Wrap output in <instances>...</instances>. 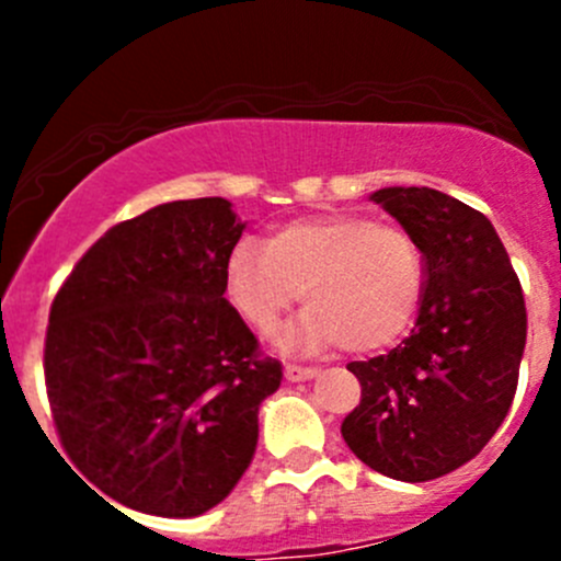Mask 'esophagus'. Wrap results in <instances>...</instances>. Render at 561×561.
Masks as SVG:
<instances>
[{
  "mask_svg": "<svg viewBox=\"0 0 561 561\" xmlns=\"http://www.w3.org/2000/svg\"><path fill=\"white\" fill-rule=\"evenodd\" d=\"M314 377H317V369H312V366H285L287 382H307V380H314Z\"/></svg>",
  "mask_w": 561,
  "mask_h": 561,
  "instance_id": "obj_1",
  "label": "esophagus"
}]
</instances>
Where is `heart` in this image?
Returning <instances> with one entry per match:
<instances>
[{
    "mask_svg": "<svg viewBox=\"0 0 561 561\" xmlns=\"http://www.w3.org/2000/svg\"><path fill=\"white\" fill-rule=\"evenodd\" d=\"M228 298L257 336H271L293 304L307 312L287 333L293 350L375 353L410 328L423 293V260L399 228L364 217H309L265 244L241 241L225 265Z\"/></svg>",
    "mask_w": 561,
    "mask_h": 561,
    "instance_id": "obj_1",
    "label": "heart"
}]
</instances>
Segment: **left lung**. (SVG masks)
<instances>
[{
  "mask_svg": "<svg viewBox=\"0 0 561 561\" xmlns=\"http://www.w3.org/2000/svg\"><path fill=\"white\" fill-rule=\"evenodd\" d=\"M371 201L421 249L423 296L399 347L347 366L360 404L342 437L375 472L423 483L478 456L505 421L526 344L524 293L472 206L428 186H386Z\"/></svg>",
  "mask_w": 561,
  "mask_h": 561,
  "instance_id": "1",
  "label": "left lung"
}]
</instances>
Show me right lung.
I'll return each instance as SVG.
<instances>
[{
	"instance_id": "obj_1",
	"label": "right lung",
	"mask_w": 561,
	"mask_h": 561,
	"mask_svg": "<svg viewBox=\"0 0 561 561\" xmlns=\"http://www.w3.org/2000/svg\"><path fill=\"white\" fill-rule=\"evenodd\" d=\"M244 228L225 197L162 203L107 230L56 293L43 364L56 432L124 507L203 516L252 463L282 364L225 298Z\"/></svg>"
}]
</instances>
